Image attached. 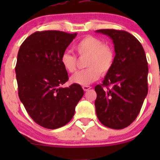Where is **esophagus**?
Here are the masks:
<instances>
[{
	"instance_id": "esophagus-1",
	"label": "esophagus",
	"mask_w": 160,
	"mask_h": 160,
	"mask_svg": "<svg viewBox=\"0 0 160 160\" xmlns=\"http://www.w3.org/2000/svg\"><path fill=\"white\" fill-rule=\"evenodd\" d=\"M82 88H83V89H84V91L87 92V91H88L89 89H90L92 87H89V86H83Z\"/></svg>"
}]
</instances>
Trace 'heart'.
Returning a JSON list of instances; mask_svg holds the SVG:
<instances>
[{
    "label": "heart",
    "instance_id": "1",
    "mask_svg": "<svg viewBox=\"0 0 160 160\" xmlns=\"http://www.w3.org/2000/svg\"><path fill=\"white\" fill-rule=\"evenodd\" d=\"M74 49L80 58H87L85 62L87 68L77 72L71 78L74 84L87 86L97 80L100 73H107L113 66L115 57L113 48L96 37H84L76 43ZM60 62L68 72L76 71L77 59L75 55L65 52L61 56Z\"/></svg>",
    "mask_w": 160,
    "mask_h": 160
}]
</instances>
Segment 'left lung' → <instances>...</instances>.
I'll return each instance as SVG.
<instances>
[{
    "mask_svg": "<svg viewBox=\"0 0 160 160\" xmlns=\"http://www.w3.org/2000/svg\"><path fill=\"white\" fill-rule=\"evenodd\" d=\"M95 32L112 39L116 54L113 66L102 84L95 87L96 114L103 125L120 130L136 119L147 95L146 54L138 40L128 32L113 29Z\"/></svg>",
    "mask_w": 160,
    "mask_h": 160,
    "instance_id": "8db88e82",
    "label": "left lung"
}]
</instances>
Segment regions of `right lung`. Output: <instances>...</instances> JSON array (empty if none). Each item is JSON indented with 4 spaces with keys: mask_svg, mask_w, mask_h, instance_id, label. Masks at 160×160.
<instances>
[{
    "mask_svg": "<svg viewBox=\"0 0 160 160\" xmlns=\"http://www.w3.org/2000/svg\"><path fill=\"white\" fill-rule=\"evenodd\" d=\"M77 33L58 30L36 32L24 41L15 72L21 102L39 125L57 129L71 121L84 95L79 84L62 85L68 79L60 58Z\"/></svg>",
    "mask_w": 160,
    "mask_h": 160,
    "instance_id": "add662e5",
    "label": "right lung"
}]
</instances>
